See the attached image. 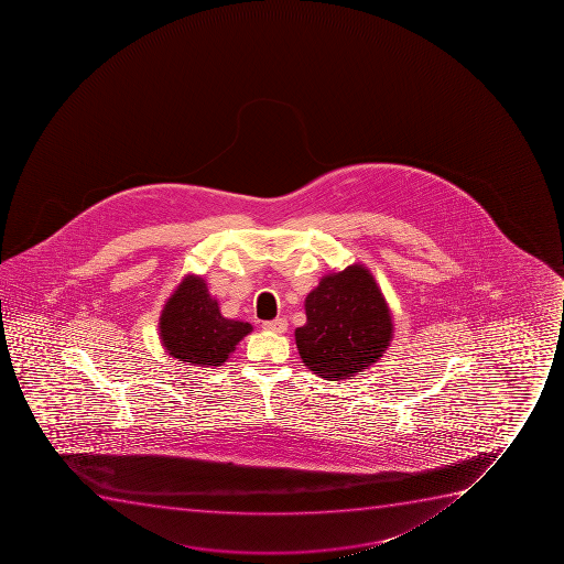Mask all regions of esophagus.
Here are the masks:
<instances>
[{
	"instance_id": "1",
	"label": "esophagus",
	"mask_w": 564,
	"mask_h": 564,
	"mask_svg": "<svg viewBox=\"0 0 564 564\" xmlns=\"http://www.w3.org/2000/svg\"><path fill=\"white\" fill-rule=\"evenodd\" d=\"M286 327H289V324H286L285 318H275L272 322H264L262 324V329L272 330V333H279V335H283Z\"/></svg>"
}]
</instances>
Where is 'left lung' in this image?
I'll list each match as a JSON object with an SVG mask.
<instances>
[{
    "instance_id": "obj_1",
    "label": "left lung",
    "mask_w": 564,
    "mask_h": 564,
    "mask_svg": "<svg viewBox=\"0 0 564 564\" xmlns=\"http://www.w3.org/2000/svg\"><path fill=\"white\" fill-rule=\"evenodd\" d=\"M307 324L296 329L303 364L325 380H346L373 366L393 336L390 307L364 264L319 281L305 300Z\"/></svg>"
}]
</instances>
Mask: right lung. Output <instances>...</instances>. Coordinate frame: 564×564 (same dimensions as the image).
Instances as JSON below:
<instances>
[{"label": "right lung", "instance_id": "add662e5", "mask_svg": "<svg viewBox=\"0 0 564 564\" xmlns=\"http://www.w3.org/2000/svg\"><path fill=\"white\" fill-rule=\"evenodd\" d=\"M253 327L248 322L224 318L218 302L200 275H185L169 297L160 316V340L180 362L218 368L228 360Z\"/></svg>", "mask_w": 564, "mask_h": 564}]
</instances>
